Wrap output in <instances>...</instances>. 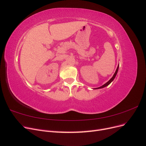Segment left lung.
<instances>
[{"mask_svg":"<svg viewBox=\"0 0 146 146\" xmlns=\"http://www.w3.org/2000/svg\"><path fill=\"white\" fill-rule=\"evenodd\" d=\"M119 65L117 66V69H116V72H115V73L114 74V75H113V76L112 77V78L110 79V80L108 81V82H107V83H106L105 84H104V85H102V86H100V87H99V88H94V90H98V89H100V88H105V87H106V86H107L108 85H109L110 83H111L113 80H114V78L116 77V75H117V72H118V69H119Z\"/></svg>","mask_w":146,"mask_h":146,"instance_id":"left-lung-1","label":"left lung"}]
</instances>
